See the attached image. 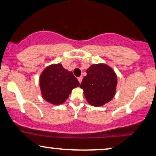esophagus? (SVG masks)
<instances>
[{"label":"esophagus","instance_id":"esophagus-1","mask_svg":"<svg viewBox=\"0 0 156 156\" xmlns=\"http://www.w3.org/2000/svg\"><path fill=\"white\" fill-rule=\"evenodd\" d=\"M78 81H79V82H80V83L82 82V76H80V77H78Z\"/></svg>","mask_w":156,"mask_h":156}]
</instances>
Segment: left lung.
I'll list each match as a JSON object with an SVG mask.
<instances>
[{
    "instance_id": "left-lung-1",
    "label": "left lung",
    "mask_w": 156,
    "mask_h": 156,
    "mask_svg": "<svg viewBox=\"0 0 156 156\" xmlns=\"http://www.w3.org/2000/svg\"><path fill=\"white\" fill-rule=\"evenodd\" d=\"M87 75L81 83L87 101L91 106H101L116 94L117 76L106 64H93L87 69Z\"/></svg>"
}]
</instances>
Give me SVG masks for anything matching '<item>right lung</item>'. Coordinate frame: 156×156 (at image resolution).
<instances>
[{"label":"right lung","mask_w":156,"mask_h":156,"mask_svg":"<svg viewBox=\"0 0 156 156\" xmlns=\"http://www.w3.org/2000/svg\"><path fill=\"white\" fill-rule=\"evenodd\" d=\"M39 82L42 98L53 105L63 104L72 89L80 86L73 73L60 63L48 66L40 74Z\"/></svg>","instance_id":"add662e5"}]
</instances>
